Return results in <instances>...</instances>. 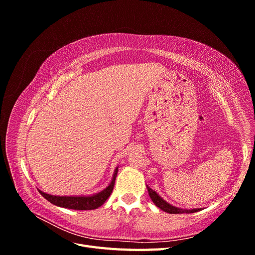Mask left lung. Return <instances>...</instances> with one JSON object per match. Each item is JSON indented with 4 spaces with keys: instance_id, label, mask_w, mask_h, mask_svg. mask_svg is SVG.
Here are the masks:
<instances>
[{
    "instance_id": "obj_1",
    "label": "left lung",
    "mask_w": 255,
    "mask_h": 255,
    "mask_svg": "<svg viewBox=\"0 0 255 255\" xmlns=\"http://www.w3.org/2000/svg\"><path fill=\"white\" fill-rule=\"evenodd\" d=\"M146 188H148L149 196L153 201V203L155 204L158 208H160L161 211H164L166 213H169V214H183V213L190 214V213H196V212L200 211V208H195V210H182V208L175 207L171 204H169L168 202H166L163 198H160V196L157 194L156 191H154L149 186H146Z\"/></svg>"
}]
</instances>
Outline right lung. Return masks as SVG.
<instances>
[{"instance_id":"1","label":"right lung","mask_w":255,"mask_h":255,"mask_svg":"<svg viewBox=\"0 0 255 255\" xmlns=\"http://www.w3.org/2000/svg\"><path fill=\"white\" fill-rule=\"evenodd\" d=\"M118 173V167L115 169V172L113 175V179L111 184L107 186L104 190L98 192L96 195L92 196H69V197H60V196H53L45 194V192L39 190L41 196L48 200L54 205H57L60 207L70 208V210H78V211H90L96 210V208L101 206L107 199L110 198L112 191L114 189L115 180Z\"/></svg>"}]
</instances>
